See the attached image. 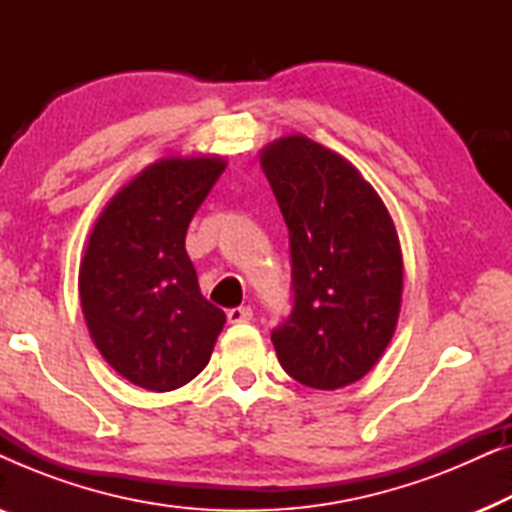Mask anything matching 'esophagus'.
I'll list each match as a JSON object with an SVG mask.
<instances>
[{
  "label": "esophagus",
  "instance_id": "34e87169",
  "mask_svg": "<svg viewBox=\"0 0 512 512\" xmlns=\"http://www.w3.org/2000/svg\"><path fill=\"white\" fill-rule=\"evenodd\" d=\"M254 317V312H251V307H233V310H228V321L230 324H247Z\"/></svg>",
  "mask_w": 512,
  "mask_h": 512
}]
</instances>
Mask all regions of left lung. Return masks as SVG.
<instances>
[{"label": "left lung", "mask_w": 512, "mask_h": 512, "mask_svg": "<svg viewBox=\"0 0 512 512\" xmlns=\"http://www.w3.org/2000/svg\"><path fill=\"white\" fill-rule=\"evenodd\" d=\"M289 228L293 312L272 331L277 359L312 389L359 382L394 338L403 254L387 205L361 172L305 135L261 151Z\"/></svg>", "instance_id": "1"}]
</instances>
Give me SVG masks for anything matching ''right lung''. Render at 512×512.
<instances>
[{"instance_id":"1","label":"right lung","mask_w":512,"mask_h":512,"mask_svg":"<svg viewBox=\"0 0 512 512\" xmlns=\"http://www.w3.org/2000/svg\"><path fill=\"white\" fill-rule=\"evenodd\" d=\"M226 158L165 156L97 216L79 268L88 333L104 361L146 391L184 387L209 363L226 314L200 293L186 230Z\"/></svg>"}]
</instances>
